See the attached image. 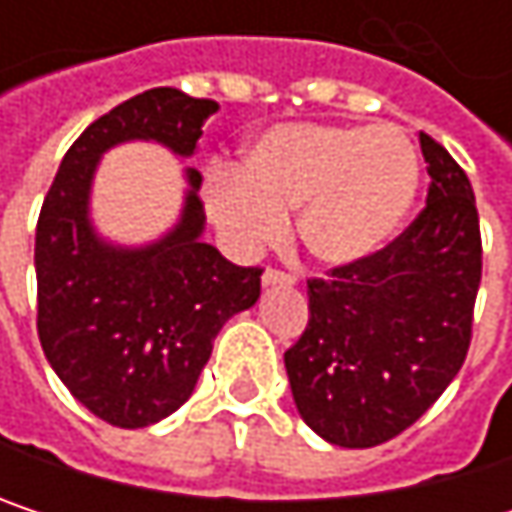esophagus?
<instances>
[{
    "mask_svg": "<svg viewBox=\"0 0 512 512\" xmlns=\"http://www.w3.org/2000/svg\"><path fill=\"white\" fill-rule=\"evenodd\" d=\"M263 284L266 287H272V284H296V275L284 272V269H266L263 272Z\"/></svg>",
    "mask_w": 512,
    "mask_h": 512,
    "instance_id": "34e87169",
    "label": "esophagus"
}]
</instances>
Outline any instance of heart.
<instances>
[{
    "label": "heart",
    "mask_w": 512,
    "mask_h": 512,
    "mask_svg": "<svg viewBox=\"0 0 512 512\" xmlns=\"http://www.w3.org/2000/svg\"><path fill=\"white\" fill-rule=\"evenodd\" d=\"M418 192V154L394 124H281L243 156V180H210L207 207L237 243L281 234L296 213L305 252L344 266L379 252L403 225Z\"/></svg>",
    "instance_id": "1"
}]
</instances>
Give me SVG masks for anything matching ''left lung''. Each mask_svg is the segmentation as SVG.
Instances as JSON below:
<instances>
[{"mask_svg":"<svg viewBox=\"0 0 512 512\" xmlns=\"http://www.w3.org/2000/svg\"><path fill=\"white\" fill-rule=\"evenodd\" d=\"M427 207L385 249L308 281V326L284 353L305 424L332 445L373 448L412 427L460 373L483 249L457 159L421 133Z\"/></svg>","mask_w":512,"mask_h":512,"instance_id":"8db88e82","label":"left lung"}]
</instances>
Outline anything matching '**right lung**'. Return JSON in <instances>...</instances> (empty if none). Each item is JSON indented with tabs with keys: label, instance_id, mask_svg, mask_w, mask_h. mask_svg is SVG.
<instances>
[{
	"label": "right lung",
	"instance_id": "add662e5",
	"mask_svg": "<svg viewBox=\"0 0 512 512\" xmlns=\"http://www.w3.org/2000/svg\"><path fill=\"white\" fill-rule=\"evenodd\" d=\"M219 109L177 88H151L97 118L61 159L35 231L38 338L67 391L112 427L139 430L180 409L219 329L260 296V266H237L204 234L201 171L186 168L180 222L151 246L124 249L88 219L100 156L159 142L192 156Z\"/></svg>",
	"mask_w": 512,
	"mask_h": 512
}]
</instances>
